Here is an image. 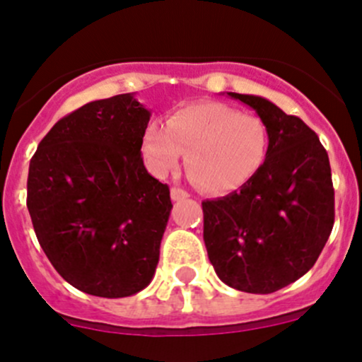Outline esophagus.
<instances>
[{
  "instance_id": "obj_1",
  "label": "esophagus",
  "mask_w": 362,
  "mask_h": 362,
  "mask_svg": "<svg viewBox=\"0 0 362 362\" xmlns=\"http://www.w3.org/2000/svg\"><path fill=\"white\" fill-rule=\"evenodd\" d=\"M171 199L173 201H182V199H187L189 197V194L185 192V191H182V189H178V187H171Z\"/></svg>"
}]
</instances>
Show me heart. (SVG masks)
<instances>
[{
    "mask_svg": "<svg viewBox=\"0 0 362 362\" xmlns=\"http://www.w3.org/2000/svg\"><path fill=\"white\" fill-rule=\"evenodd\" d=\"M204 192L226 194L246 185L269 154V130L253 114L220 102H203L171 112L165 128L149 123L142 133V156L156 177L180 165Z\"/></svg>",
    "mask_w": 362,
    "mask_h": 362,
    "instance_id": "heart-1",
    "label": "heart"
}]
</instances>
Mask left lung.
<instances>
[{
    "label": "left lung",
    "instance_id": "8db88e82",
    "mask_svg": "<svg viewBox=\"0 0 362 362\" xmlns=\"http://www.w3.org/2000/svg\"><path fill=\"white\" fill-rule=\"evenodd\" d=\"M269 130L265 165L239 191L203 201L204 245L220 281L274 293L307 274L334 222L328 152L300 117L258 95L227 91Z\"/></svg>",
    "mask_w": 362,
    "mask_h": 362
}]
</instances>
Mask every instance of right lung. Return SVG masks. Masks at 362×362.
<instances>
[{
	"label": "right lung",
	"instance_id": "obj_1",
	"mask_svg": "<svg viewBox=\"0 0 362 362\" xmlns=\"http://www.w3.org/2000/svg\"><path fill=\"white\" fill-rule=\"evenodd\" d=\"M151 111L135 93L93 100L57 121L29 165L28 210L55 271L102 298L149 286L173 208L146 170Z\"/></svg>",
	"mask_w": 362,
	"mask_h": 362
}]
</instances>
